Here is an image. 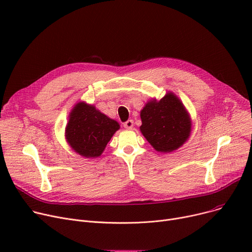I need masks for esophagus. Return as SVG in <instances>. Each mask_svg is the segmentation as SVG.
I'll use <instances>...</instances> for the list:
<instances>
[{"label": "esophagus", "instance_id": "obj_1", "mask_svg": "<svg viewBox=\"0 0 252 252\" xmlns=\"http://www.w3.org/2000/svg\"><path fill=\"white\" fill-rule=\"evenodd\" d=\"M124 126L126 127V128H131L134 126V122L131 121V119H128V121H126L125 124H124Z\"/></svg>", "mask_w": 252, "mask_h": 252}]
</instances>
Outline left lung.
I'll use <instances>...</instances> for the list:
<instances>
[{
	"instance_id": "obj_1",
	"label": "left lung",
	"mask_w": 252,
	"mask_h": 252,
	"mask_svg": "<svg viewBox=\"0 0 252 252\" xmlns=\"http://www.w3.org/2000/svg\"><path fill=\"white\" fill-rule=\"evenodd\" d=\"M140 115L141 133L158 152L177 150L191 134L190 115L174 93H167L159 101L150 100Z\"/></svg>"
}]
</instances>
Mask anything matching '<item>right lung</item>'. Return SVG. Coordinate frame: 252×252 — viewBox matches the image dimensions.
Wrapping results in <instances>:
<instances>
[{"label": "right lung", "instance_id": "add662e5", "mask_svg": "<svg viewBox=\"0 0 252 252\" xmlns=\"http://www.w3.org/2000/svg\"><path fill=\"white\" fill-rule=\"evenodd\" d=\"M119 127L117 122L100 112L95 106L78 102L69 114L65 137L74 152L95 158L103 153Z\"/></svg>", "mask_w": 252, "mask_h": 252}]
</instances>
